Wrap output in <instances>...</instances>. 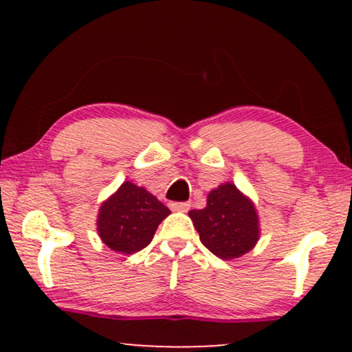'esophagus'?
Segmentation results:
<instances>
[{
	"mask_svg": "<svg viewBox=\"0 0 352 352\" xmlns=\"http://www.w3.org/2000/svg\"><path fill=\"white\" fill-rule=\"evenodd\" d=\"M170 208L173 211H181V213H186L190 208V201H173L170 204Z\"/></svg>",
	"mask_w": 352,
	"mask_h": 352,
	"instance_id": "esophagus-1",
	"label": "esophagus"
}]
</instances>
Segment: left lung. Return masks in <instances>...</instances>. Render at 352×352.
Segmentation results:
<instances>
[{
    "label": "left lung",
    "instance_id": "1",
    "mask_svg": "<svg viewBox=\"0 0 352 352\" xmlns=\"http://www.w3.org/2000/svg\"><path fill=\"white\" fill-rule=\"evenodd\" d=\"M189 218L201 243L224 261L243 256L261 235L253 200L229 181L211 190L205 208L190 210Z\"/></svg>",
    "mask_w": 352,
    "mask_h": 352
}]
</instances>
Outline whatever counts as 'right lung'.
<instances>
[{"mask_svg":"<svg viewBox=\"0 0 352 352\" xmlns=\"http://www.w3.org/2000/svg\"><path fill=\"white\" fill-rule=\"evenodd\" d=\"M171 211L146 187L124 181L100 205L98 234L110 250L123 254L141 252L152 242L158 224Z\"/></svg>","mask_w":352,"mask_h":352,"instance_id":"add662e5","label":"right lung"}]
</instances>
